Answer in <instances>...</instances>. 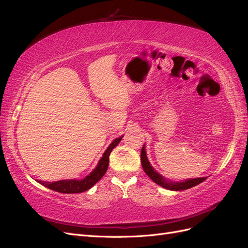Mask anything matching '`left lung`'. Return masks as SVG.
I'll return each instance as SVG.
<instances>
[{
	"label": "left lung",
	"instance_id": "obj_1",
	"mask_svg": "<svg viewBox=\"0 0 248 248\" xmlns=\"http://www.w3.org/2000/svg\"><path fill=\"white\" fill-rule=\"evenodd\" d=\"M145 146V145H144ZM140 160H141V167L144 169L146 174L151 178L153 181L158 184L159 186L163 187V188H167L170 190H185L191 188V187L196 186L200 183H202V181H205L207 178L202 177V178H196V179H188L185 180L183 182H172V181H169V180L164 179L161 175H159L153 168L151 164H150L147 155H146V151H145V147L141 148V152H140Z\"/></svg>",
	"mask_w": 248,
	"mask_h": 248
}]
</instances>
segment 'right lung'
Returning a JSON list of instances; mask_svg holds the SVG:
<instances>
[{
  "label": "right lung",
  "instance_id": "add662e5",
  "mask_svg": "<svg viewBox=\"0 0 248 248\" xmlns=\"http://www.w3.org/2000/svg\"><path fill=\"white\" fill-rule=\"evenodd\" d=\"M123 136L116 139L108 147L106 152L103 153L102 157L100 158L97 167L94 169L93 171L90 172V174L81 180H61V181L57 182H44V181H37L43 186L47 187V188L55 190L61 193H80L87 191L88 189L91 188L94 186L99 180L106 174L108 168V161H109V154L120 141H121Z\"/></svg>",
  "mask_w": 248,
  "mask_h": 248
}]
</instances>
